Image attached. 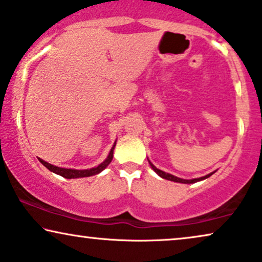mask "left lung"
I'll return each mask as SVG.
<instances>
[{
    "label": "left lung",
    "mask_w": 262,
    "mask_h": 262,
    "mask_svg": "<svg viewBox=\"0 0 262 262\" xmlns=\"http://www.w3.org/2000/svg\"><path fill=\"white\" fill-rule=\"evenodd\" d=\"M149 164H150L151 168L154 169V171H155L156 173H158V174L160 176L161 178H164V179H167V181H171V182H177V183H184V184H192V183H196V182L203 181V179L208 178V177H210V176H212L213 173H214V172H212V173H209V174H207V176H205V177H201V178H195V179H182V178H178V177H176V176H172V174H169V173H166V172H164V171H161V169L156 168L155 166L152 165L150 161H149Z\"/></svg>",
    "instance_id": "8db88e82"
}]
</instances>
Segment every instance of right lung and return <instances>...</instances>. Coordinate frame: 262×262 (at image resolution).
<instances>
[{"label": "right lung", "instance_id": "add662e5", "mask_svg": "<svg viewBox=\"0 0 262 262\" xmlns=\"http://www.w3.org/2000/svg\"><path fill=\"white\" fill-rule=\"evenodd\" d=\"M114 147H115V143L113 145V148L111 149L110 154H108L107 159L104 160L102 164H100L97 166V167H94V168H90V169H73V168H62V167H57V166H54L52 164H48L47 161L42 160V159L38 158V160L40 161V164L46 166L47 168L49 169V171H52L54 173H56V174H59L61 177H63V178H67V179H72V178H83V177H90V176H95V174H98V173L103 171L104 168L107 167L108 165L111 164L112 159H113V151H114Z\"/></svg>", "mask_w": 262, "mask_h": 262}]
</instances>
